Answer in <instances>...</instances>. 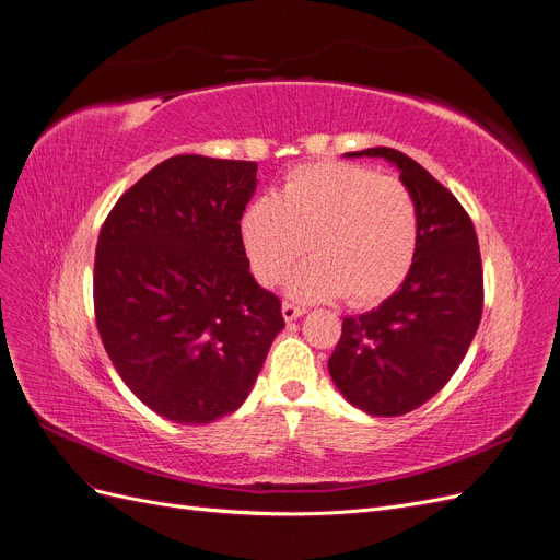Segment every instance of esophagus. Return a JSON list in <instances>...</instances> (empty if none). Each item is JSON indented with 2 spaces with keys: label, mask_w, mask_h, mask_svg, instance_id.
Here are the masks:
<instances>
[{
  "label": "esophagus",
  "mask_w": 560,
  "mask_h": 560,
  "mask_svg": "<svg viewBox=\"0 0 560 560\" xmlns=\"http://www.w3.org/2000/svg\"><path fill=\"white\" fill-rule=\"evenodd\" d=\"M303 313H306V308L296 306V303H290V301L282 303V317H284V322H294V319H299Z\"/></svg>",
  "instance_id": "1"
}]
</instances>
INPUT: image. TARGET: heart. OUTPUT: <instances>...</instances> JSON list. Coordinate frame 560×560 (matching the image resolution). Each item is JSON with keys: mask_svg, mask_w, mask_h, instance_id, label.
Masks as SVG:
<instances>
[{"mask_svg": "<svg viewBox=\"0 0 560 560\" xmlns=\"http://www.w3.org/2000/svg\"><path fill=\"white\" fill-rule=\"evenodd\" d=\"M241 245L252 276L278 282L306 249L313 259L287 278L301 301L348 296L366 306L393 294L418 245V208L395 179L352 163L301 165L276 196L254 198L241 214Z\"/></svg>", "mask_w": 560, "mask_h": 560, "instance_id": "heart-1", "label": "heart"}]
</instances>
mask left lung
Instances as JSON below:
<instances>
[{
	"mask_svg": "<svg viewBox=\"0 0 560 560\" xmlns=\"http://www.w3.org/2000/svg\"><path fill=\"white\" fill-rule=\"evenodd\" d=\"M385 159L418 208V245L399 290L378 308L343 317L329 358L334 385L369 416H404L442 389L479 329L483 270L477 231L457 198L397 149L348 151Z\"/></svg>",
	"mask_w": 560,
	"mask_h": 560,
	"instance_id": "8db88e82",
	"label": "left lung"
}]
</instances>
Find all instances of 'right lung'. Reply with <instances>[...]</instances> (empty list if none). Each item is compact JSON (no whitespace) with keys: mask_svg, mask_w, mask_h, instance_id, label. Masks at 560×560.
Returning a JSON list of instances; mask_svg holds the SVG:
<instances>
[{"mask_svg":"<svg viewBox=\"0 0 560 560\" xmlns=\"http://www.w3.org/2000/svg\"><path fill=\"white\" fill-rule=\"evenodd\" d=\"M254 189L257 163L173 156L116 200L100 231V338L132 395L182 425L238 409L284 327L241 245Z\"/></svg>","mask_w":560,"mask_h":560,"instance_id":"1","label":"right lung"}]
</instances>
